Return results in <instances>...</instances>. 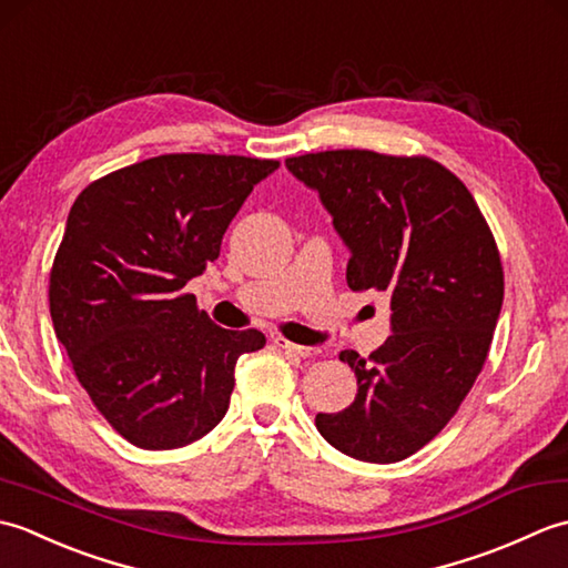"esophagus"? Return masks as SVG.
<instances>
[{
  "label": "esophagus",
  "instance_id": "esophagus-1",
  "mask_svg": "<svg viewBox=\"0 0 568 568\" xmlns=\"http://www.w3.org/2000/svg\"><path fill=\"white\" fill-rule=\"evenodd\" d=\"M273 344H275L277 348H281V352H285V354H293V356H300V358L315 356V348H310V346H300V344H293V342L283 339V336H275Z\"/></svg>",
  "mask_w": 568,
  "mask_h": 568
}]
</instances>
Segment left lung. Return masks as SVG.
I'll list each match as a JSON object with an SVG mask.
<instances>
[{
  "label": "left lung",
  "instance_id": "8db88e82",
  "mask_svg": "<svg viewBox=\"0 0 568 568\" xmlns=\"http://www.w3.org/2000/svg\"><path fill=\"white\" fill-rule=\"evenodd\" d=\"M346 241L354 293L390 297L393 334L368 358L342 352L358 390L315 425L371 464L413 456L446 427L484 368L503 307L496 239L468 187L427 155L339 149L293 155Z\"/></svg>",
  "mask_w": 568,
  "mask_h": 568
}]
</instances>
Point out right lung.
I'll return each instance as SVG.
<instances>
[{
    "instance_id": "right-lung-1",
    "label": "right lung",
    "mask_w": 568,
    "mask_h": 568,
    "mask_svg": "<svg viewBox=\"0 0 568 568\" xmlns=\"http://www.w3.org/2000/svg\"><path fill=\"white\" fill-rule=\"evenodd\" d=\"M277 161L165 153L94 180L70 207L48 303L100 415L141 449H180L220 425L258 329H222L183 293Z\"/></svg>"
}]
</instances>
